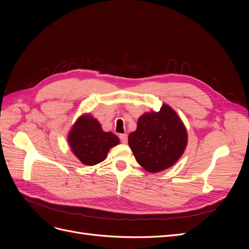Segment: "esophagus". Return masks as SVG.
<instances>
[{"label":"esophagus","instance_id":"1","mask_svg":"<svg viewBox=\"0 0 249 249\" xmlns=\"http://www.w3.org/2000/svg\"><path fill=\"white\" fill-rule=\"evenodd\" d=\"M119 139L123 143H126L127 141V135L126 134H120L119 135Z\"/></svg>","mask_w":249,"mask_h":249}]
</instances>
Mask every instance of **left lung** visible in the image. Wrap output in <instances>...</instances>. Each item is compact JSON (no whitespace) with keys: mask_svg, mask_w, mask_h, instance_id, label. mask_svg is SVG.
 I'll list each match as a JSON object with an SVG mask.
<instances>
[{"mask_svg":"<svg viewBox=\"0 0 249 249\" xmlns=\"http://www.w3.org/2000/svg\"><path fill=\"white\" fill-rule=\"evenodd\" d=\"M187 141L183 122L165 104L159 112L141 115L137 130L129 135V145L137 162L153 173L171 167L183 155Z\"/></svg>","mask_w":249,"mask_h":249,"instance_id":"obj_1","label":"left lung"}]
</instances>
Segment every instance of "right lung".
Listing matches in <instances>:
<instances>
[{
    "label": "right lung",
    "instance_id": "1",
    "mask_svg": "<svg viewBox=\"0 0 249 249\" xmlns=\"http://www.w3.org/2000/svg\"><path fill=\"white\" fill-rule=\"evenodd\" d=\"M67 140L73 155L89 166L104 161L110 148L119 143L116 135L104 132L101 124L90 114H84L77 119Z\"/></svg>",
    "mask_w": 249,
    "mask_h": 249
}]
</instances>
